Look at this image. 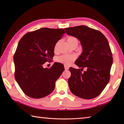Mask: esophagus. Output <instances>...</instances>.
Wrapping results in <instances>:
<instances>
[{
    "instance_id": "1",
    "label": "esophagus",
    "mask_w": 124,
    "mask_h": 124,
    "mask_svg": "<svg viewBox=\"0 0 124 124\" xmlns=\"http://www.w3.org/2000/svg\"><path fill=\"white\" fill-rule=\"evenodd\" d=\"M64 69L65 70H68V69H69V67L67 66V65H64Z\"/></svg>"
}]
</instances>
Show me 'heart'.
<instances>
[{"instance_id":"heart-1","label":"heart","mask_w":124,"mask_h":124,"mask_svg":"<svg viewBox=\"0 0 124 124\" xmlns=\"http://www.w3.org/2000/svg\"><path fill=\"white\" fill-rule=\"evenodd\" d=\"M68 43L71 46L74 44L78 43V39L75 37H69L67 39ZM76 55L75 54H64L57 58V61L67 65H69L75 61L76 59Z\"/></svg>"}]
</instances>
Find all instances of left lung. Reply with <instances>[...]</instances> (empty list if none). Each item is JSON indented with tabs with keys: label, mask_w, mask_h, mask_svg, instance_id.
Here are the masks:
<instances>
[{
	"label": "left lung",
	"mask_w": 124,
	"mask_h": 124,
	"mask_svg": "<svg viewBox=\"0 0 124 124\" xmlns=\"http://www.w3.org/2000/svg\"><path fill=\"white\" fill-rule=\"evenodd\" d=\"M68 35L80 41L83 52L75 64L80 69L70 67L68 84L71 92L84 99L99 96L109 83L113 58L106 37L100 31L85 25L65 28ZM84 67L87 70L81 71Z\"/></svg>",
	"instance_id": "left-lung-1"
}]
</instances>
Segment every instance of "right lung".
I'll use <instances>...</instances> for the list:
<instances>
[{
  "label": "right lung",
  "instance_id": "add662e5",
  "mask_svg": "<svg viewBox=\"0 0 124 124\" xmlns=\"http://www.w3.org/2000/svg\"><path fill=\"white\" fill-rule=\"evenodd\" d=\"M62 29L43 28L28 32L18 42L14 55L15 78L25 95L40 99L52 93L64 70L60 63L43 68L54 55L55 44L64 35Z\"/></svg>",
  "mask_w": 124,
  "mask_h": 124
}]
</instances>
